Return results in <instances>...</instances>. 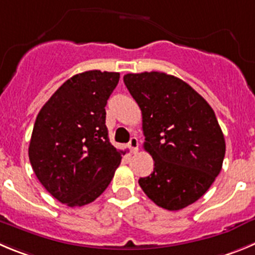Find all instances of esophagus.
<instances>
[{
    "mask_svg": "<svg viewBox=\"0 0 255 255\" xmlns=\"http://www.w3.org/2000/svg\"><path fill=\"white\" fill-rule=\"evenodd\" d=\"M128 146H129L130 151H132L133 153H135V152L138 151V139H137V137H132V138L129 139V142H128Z\"/></svg>",
    "mask_w": 255,
    "mask_h": 255,
    "instance_id": "esophagus-1",
    "label": "esophagus"
}]
</instances>
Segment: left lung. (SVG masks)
Here are the masks:
<instances>
[{
	"mask_svg": "<svg viewBox=\"0 0 255 255\" xmlns=\"http://www.w3.org/2000/svg\"><path fill=\"white\" fill-rule=\"evenodd\" d=\"M123 82L141 108L143 147L154 161L139 186L166 210L191 205L213 185L224 161V134L213 108L168 74H126Z\"/></svg>",
	"mask_w": 255,
	"mask_h": 255,
	"instance_id": "left-lung-1",
	"label": "left lung"
}]
</instances>
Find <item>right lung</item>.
<instances>
[{"mask_svg":"<svg viewBox=\"0 0 255 255\" xmlns=\"http://www.w3.org/2000/svg\"><path fill=\"white\" fill-rule=\"evenodd\" d=\"M120 73L90 70L66 80L35 121L28 158L47 192L68 206H83L103 194L122 160L112 146L106 106Z\"/></svg>","mask_w":255,"mask_h":255,"instance_id":"right-lung-1","label":"right lung"}]
</instances>
